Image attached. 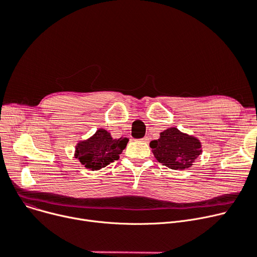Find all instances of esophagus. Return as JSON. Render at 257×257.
<instances>
[{"instance_id": "34e87169", "label": "esophagus", "mask_w": 257, "mask_h": 257, "mask_svg": "<svg viewBox=\"0 0 257 257\" xmlns=\"http://www.w3.org/2000/svg\"><path fill=\"white\" fill-rule=\"evenodd\" d=\"M141 140H142V142H145V143H147V142L149 141V138H148V137H144V138H142Z\"/></svg>"}]
</instances>
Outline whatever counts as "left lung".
<instances>
[{"label": "left lung", "mask_w": 257, "mask_h": 257, "mask_svg": "<svg viewBox=\"0 0 257 257\" xmlns=\"http://www.w3.org/2000/svg\"><path fill=\"white\" fill-rule=\"evenodd\" d=\"M149 146L158 162L173 170L190 168L202 154L200 140L176 127L161 132L160 138L150 142Z\"/></svg>", "instance_id": "obj_1"}]
</instances>
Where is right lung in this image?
I'll list each match as a JSON object with an SVG mask.
<instances>
[{
    "label": "right lung",
    "mask_w": 257,
    "mask_h": 257,
    "mask_svg": "<svg viewBox=\"0 0 257 257\" xmlns=\"http://www.w3.org/2000/svg\"><path fill=\"white\" fill-rule=\"evenodd\" d=\"M126 137L114 139L107 130L98 128L91 137L81 140L75 145L74 158L90 170H99L119 159L126 147Z\"/></svg>",
    "instance_id": "obj_1"
}]
</instances>
